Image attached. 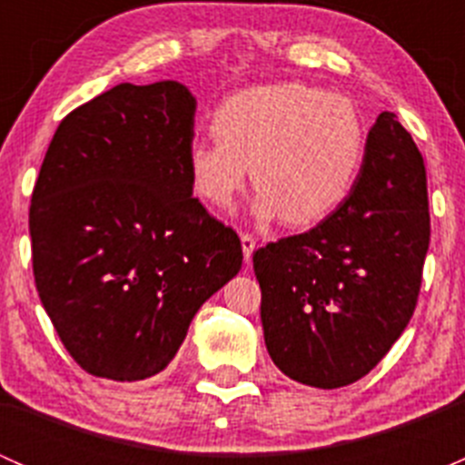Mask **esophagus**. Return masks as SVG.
<instances>
[{"label": "esophagus", "mask_w": 465, "mask_h": 465, "mask_svg": "<svg viewBox=\"0 0 465 465\" xmlns=\"http://www.w3.org/2000/svg\"><path fill=\"white\" fill-rule=\"evenodd\" d=\"M241 245H242V256H245V261L250 262L252 254H254V247H256L254 236H250V233H241Z\"/></svg>", "instance_id": "esophagus-1"}]
</instances>
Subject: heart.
<instances>
[{"mask_svg": "<svg viewBox=\"0 0 465 465\" xmlns=\"http://www.w3.org/2000/svg\"><path fill=\"white\" fill-rule=\"evenodd\" d=\"M215 139L193 142L186 173L193 193L229 211L252 182L254 215L312 227L349 200L367 154V128L353 101L303 83L232 94L213 114Z\"/></svg>", "mask_w": 465, "mask_h": 465, "instance_id": "b5f03b06", "label": "heart"}]
</instances>
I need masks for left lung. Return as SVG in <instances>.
<instances>
[{"mask_svg":"<svg viewBox=\"0 0 465 465\" xmlns=\"http://www.w3.org/2000/svg\"><path fill=\"white\" fill-rule=\"evenodd\" d=\"M428 247L423 154L382 112L349 200L311 232L254 252L272 362L320 389L367 376L414 315Z\"/></svg>","mask_w":465,"mask_h":465,"instance_id":"8db88e82","label":"left lung"}]
</instances>
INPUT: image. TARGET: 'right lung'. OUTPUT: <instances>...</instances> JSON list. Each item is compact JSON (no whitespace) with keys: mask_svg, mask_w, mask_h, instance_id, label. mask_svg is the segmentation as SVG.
<instances>
[{"mask_svg":"<svg viewBox=\"0 0 465 465\" xmlns=\"http://www.w3.org/2000/svg\"><path fill=\"white\" fill-rule=\"evenodd\" d=\"M195 98L121 83L60 121L29 209L33 276L60 341L96 378L163 371L200 306L242 265L193 198Z\"/></svg>","mask_w":465,"mask_h":465,"instance_id":"add662e5","label":"right lung"}]
</instances>
